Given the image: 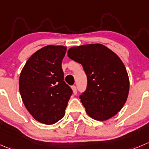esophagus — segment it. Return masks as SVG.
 Wrapping results in <instances>:
<instances>
[{"instance_id":"1","label":"esophagus","mask_w":149,"mask_h":149,"mask_svg":"<svg viewBox=\"0 0 149 149\" xmlns=\"http://www.w3.org/2000/svg\"><path fill=\"white\" fill-rule=\"evenodd\" d=\"M72 90H73V94L74 95H77V87H76V86H74V85H73L72 87Z\"/></svg>"}]
</instances>
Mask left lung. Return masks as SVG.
<instances>
[{"mask_svg": "<svg viewBox=\"0 0 149 149\" xmlns=\"http://www.w3.org/2000/svg\"><path fill=\"white\" fill-rule=\"evenodd\" d=\"M67 55L82 64L87 75V89L79 98L87 115L100 121L116 116L126 102L130 87L119 56L100 44L71 47Z\"/></svg>", "mask_w": 149, "mask_h": 149, "instance_id": "8db88e82", "label": "left lung"}]
</instances>
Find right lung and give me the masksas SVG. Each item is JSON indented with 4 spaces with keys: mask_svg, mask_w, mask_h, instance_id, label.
Returning <instances> with one entry per match:
<instances>
[{
    "mask_svg": "<svg viewBox=\"0 0 149 149\" xmlns=\"http://www.w3.org/2000/svg\"><path fill=\"white\" fill-rule=\"evenodd\" d=\"M64 46L48 45L35 52L21 70L19 91L26 108L41 123L52 125L64 117L72 94L64 81Z\"/></svg>",
    "mask_w": 149,
    "mask_h": 149,
    "instance_id": "1",
    "label": "right lung"
}]
</instances>
